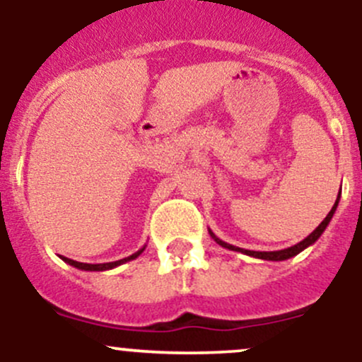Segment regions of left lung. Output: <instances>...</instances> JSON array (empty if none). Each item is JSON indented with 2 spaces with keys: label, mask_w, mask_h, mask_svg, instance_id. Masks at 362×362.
<instances>
[{
  "label": "left lung",
  "mask_w": 362,
  "mask_h": 362,
  "mask_svg": "<svg viewBox=\"0 0 362 362\" xmlns=\"http://www.w3.org/2000/svg\"><path fill=\"white\" fill-rule=\"evenodd\" d=\"M339 196H341V191H339L338 198H336V203H334V206H332V209H331V212L327 214V217H325V219L322 221V223L318 224V226L315 228V230L311 231V233L308 235V237L304 238V240H300L299 244L292 245V247L279 249V251H249V249H242V247H237V245H231V244H228V242L221 240V238L217 237V235L214 233L212 230H209V233H210V237H212L214 240H216L217 244L221 245V247H226V249H230V251H238V252H244V255H247V256H252V258H259V259H269V262H283V259H288V258H292V256L299 255L300 251H304V249H306V247H310V245H313L315 242H317L318 238H320V235L324 233V231H325V228H327V226H329V223H331V219H332V216H334L336 209H338Z\"/></svg>",
  "instance_id": "8db88e82"
}]
</instances>
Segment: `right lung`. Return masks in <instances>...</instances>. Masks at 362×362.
I'll return each instance as SVG.
<instances>
[{"instance_id":"add662e5","label":"right lung","mask_w":362,"mask_h":362,"mask_svg":"<svg viewBox=\"0 0 362 362\" xmlns=\"http://www.w3.org/2000/svg\"><path fill=\"white\" fill-rule=\"evenodd\" d=\"M145 247H146V245H143V247L139 249V251H136L134 255L127 256V258L117 259V262H110V263H81V262H76V259L65 258V256H59V258H62L63 262H65V263H69V265L76 267V269H79V270H90V272H95V270H97V272H100V270H110V269H115V267L122 265V263L131 262V259H136V258H138L139 255H141L143 251H145Z\"/></svg>"}]
</instances>
